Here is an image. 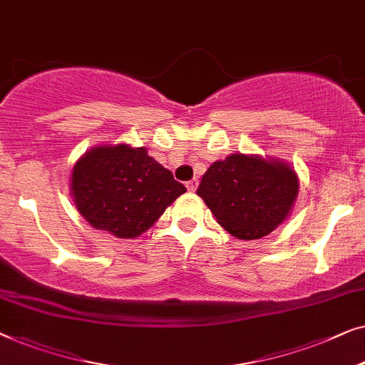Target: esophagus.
<instances>
[{"instance_id": "34e87169", "label": "esophagus", "mask_w": 365, "mask_h": 365, "mask_svg": "<svg viewBox=\"0 0 365 365\" xmlns=\"http://www.w3.org/2000/svg\"><path fill=\"white\" fill-rule=\"evenodd\" d=\"M197 187H198V180H197V178H193V180H190V182L187 183L188 192H195V190H197Z\"/></svg>"}]
</instances>
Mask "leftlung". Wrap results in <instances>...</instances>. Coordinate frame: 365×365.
<instances>
[{
	"instance_id": "8db88e82",
	"label": "left lung",
	"mask_w": 365,
	"mask_h": 365,
	"mask_svg": "<svg viewBox=\"0 0 365 365\" xmlns=\"http://www.w3.org/2000/svg\"><path fill=\"white\" fill-rule=\"evenodd\" d=\"M297 192L299 178L289 163L256 153H232L210 165L197 195L230 235L258 240L289 217Z\"/></svg>"
}]
</instances>
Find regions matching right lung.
<instances>
[{
  "label": "right lung",
  "mask_w": 365,
  "mask_h": 365,
  "mask_svg": "<svg viewBox=\"0 0 365 365\" xmlns=\"http://www.w3.org/2000/svg\"><path fill=\"white\" fill-rule=\"evenodd\" d=\"M69 190L92 228L133 240L153 227L167 207L187 192L145 147L104 143L74 163Z\"/></svg>",
  "instance_id": "right-lung-1"
}]
</instances>
